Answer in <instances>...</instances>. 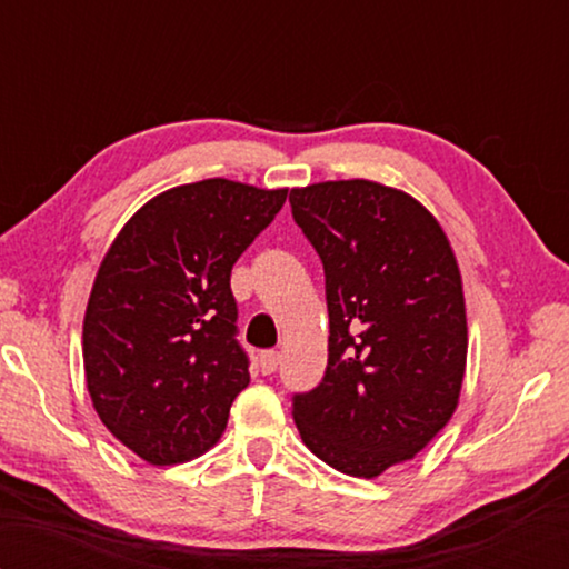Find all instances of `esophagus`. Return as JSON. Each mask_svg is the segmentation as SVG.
Masks as SVG:
<instances>
[{"label":"esophagus","instance_id":"esophagus-1","mask_svg":"<svg viewBox=\"0 0 569 569\" xmlns=\"http://www.w3.org/2000/svg\"><path fill=\"white\" fill-rule=\"evenodd\" d=\"M278 352H273V349H266V352L259 355V369L261 373H273L278 369Z\"/></svg>","mask_w":569,"mask_h":569}]
</instances>
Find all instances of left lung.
Segmentation results:
<instances>
[{"mask_svg": "<svg viewBox=\"0 0 569 569\" xmlns=\"http://www.w3.org/2000/svg\"><path fill=\"white\" fill-rule=\"evenodd\" d=\"M288 200L322 259L330 316L328 369L293 396L296 428L322 462L373 479L413 459L459 403L462 276L440 222L403 190L325 180Z\"/></svg>", "mask_w": 569, "mask_h": 569, "instance_id": "left-lung-1", "label": "left lung"}]
</instances>
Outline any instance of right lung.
<instances>
[{
	"instance_id": "1",
	"label": "right lung",
	"mask_w": 569,
	"mask_h": 569,
	"mask_svg": "<svg viewBox=\"0 0 569 569\" xmlns=\"http://www.w3.org/2000/svg\"><path fill=\"white\" fill-rule=\"evenodd\" d=\"M286 196L227 178L178 186L107 249L82 322L84 381L104 428L149 465L208 452L249 386L229 276Z\"/></svg>"
}]
</instances>
